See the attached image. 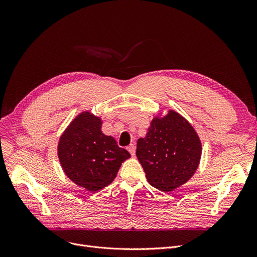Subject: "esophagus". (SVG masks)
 Here are the masks:
<instances>
[{"mask_svg":"<svg viewBox=\"0 0 257 257\" xmlns=\"http://www.w3.org/2000/svg\"><path fill=\"white\" fill-rule=\"evenodd\" d=\"M127 149H128V151L130 152V154H131L132 156L136 155V146H134L133 144H130V145L127 147Z\"/></svg>","mask_w":257,"mask_h":257,"instance_id":"obj_1","label":"esophagus"}]
</instances>
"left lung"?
<instances>
[{"label":"left lung","instance_id":"1","mask_svg":"<svg viewBox=\"0 0 257 257\" xmlns=\"http://www.w3.org/2000/svg\"><path fill=\"white\" fill-rule=\"evenodd\" d=\"M202 145L188 121L174 110L155 116L146 138L139 139L137 156L152 186L172 192L190 180L198 169Z\"/></svg>","mask_w":257,"mask_h":257}]
</instances>
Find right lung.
Masks as SVG:
<instances>
[{"mask_svg": "<svg viewBox=\"0 0 257 257\" xmlns=\"http://www.w3.org/2000/svg\"><path fill=\"white\" fill-rule=\"evenodd\" d=\"M102 120L89 111L81 112L65 129L58 143L63 172L88 192H98L114 178L130 153L112 137L101 131Z\"/></svg>", "mask_w": 257, "mask_h": 257, "instance_id": "1", "label": "right lung"}]
</instances>
